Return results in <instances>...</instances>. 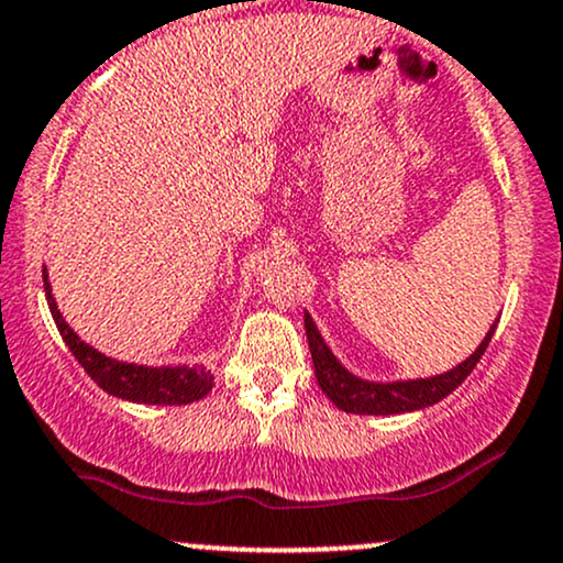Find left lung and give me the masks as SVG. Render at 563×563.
Listing matches in <instances>:
<instances>
[{
    "label": "left lung",
    "mask_w": 563,
    "mask_h": 563,
    "mask_svg": "<svg viewBox=\"0 0 563 563\" xmlns=\"http://www.w3.org/2000/svg\"><path fill=\"white\" fill-rule=\"evenodd\" d=\"M303 328H307L314 376H318L320 389L328 394V399L335 407H341L344 412H357V416H394V412L421 410V407L434 405L439 399L448 397L450 391H455L482 360L484 349L493 341L497 325L489 328V333L484 335L479 349L471 354L466 363L452 367V371L442 373V376L421 380H397V384H371V380L352 376L333 357L331 349L325 346V341H322V335L318 333V328H314L309 314H303Z\"/></svg>",
    "instance_id": "1"
}]
</instances>
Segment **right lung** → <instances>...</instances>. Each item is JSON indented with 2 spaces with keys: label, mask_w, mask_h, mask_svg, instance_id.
I'll use <instances>...</instances> for the list:
<instances>
[{
  "label": "right lung",
  "mask_w": 563,
  "mask_h": 563,
  "mask_svg": "<svg viewBox=\"0 0 563 563\" xmlns=\"http://www.w3.org/2000/svg\"><path fill=\"white\" fill-rule=\"evenodd\" d=\"M44 294H47L49 312H53L57 331H60L63 341L74 352V357L92 376L95 384L108 394H113V397L142 405H187L206 397L211 386H214V376L203 371V367H145L106 357V354L84 344L79 335L70 331L53 299L47 275H44Z\"/></svg>",
  "instance_id": "obj_1"
}]
</instances>
